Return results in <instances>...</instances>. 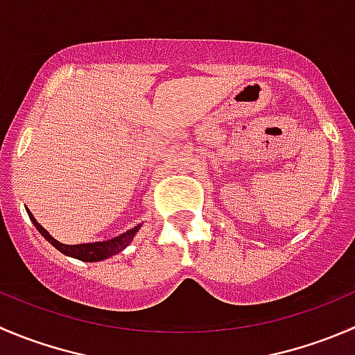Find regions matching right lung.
<instances>
[{
    "instance_id": "1",
    "label": "right lung",
    "mask_w": 355,
    "mask_h": 355,
    "mask_svg": "<svg viewBox=\"0 0 355 355\" xmlns=\"http://www.w3.org/2000/svg\"><path fill=\"white\" fill-rule=\"evenodd\" d=\"M27 215H29L31 222L34 223L37 232H40L41 236L51 244V246L57 248L60 253L67 254V257L71 258H78V260L81 261H101V260H105V258H111L114 257V254L121 253V251L132 243L135 234L139 232V229L142 227V225H137L133 227V229L126 230V232L119 234V236L112 237V239H107V241H97V243H85V244H64L60 243V241L55 239V237H51L50 232H48V230L44 229L36 218H34V215L29 211V209H27Z\"/></svg>"
}]
</instances>
